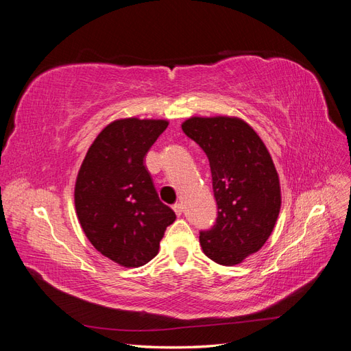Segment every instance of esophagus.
Wrapping results in <instances>:
<instances>
[{"label":"esophagus","mask_w":351,"mask_h":351,"mask_svg":"<svg viewBox=\"0 0 351 351\" xmlns=\"http://www.w3.org/2000/svg\"><path fill=\"white\" fill-rule=\"evenodd\" d=\"M173 209H174V212H176V214L180 217V215H182V212H183V206L182 205H180V204H176L174 206H173Z\"/></svg>","instance_id":"34e87169"}]
</instances>
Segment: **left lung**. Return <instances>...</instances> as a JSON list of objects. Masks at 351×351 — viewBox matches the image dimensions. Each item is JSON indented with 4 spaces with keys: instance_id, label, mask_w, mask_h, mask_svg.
Returning a JSON list of instances; mask_svg holds the SVG:
<instances>
[{
    "instance_id": "8db88e82",
    "label": "left lung",
    "mask_w": 351,
    "mask_h": 351,
    "mask_svg": "<svg viewBox=\"0 0 351 351\" xmlns=\"http://www.w3.org/2000/svg\"><path fill=\"white\" fill-rule=\"evenodd\" d=\"M182 129L209 159L218 205L215 226L199 236L202 250L214 262L234 267L256 253L277 224V168L259 134L239 117H190Z\"/></svg>"
}]
</instances>
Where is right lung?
<instances>
[{
  "label": "right lung",
  "mask_w": 351,
  "mask_h": 351,
  "mask_svg": "<svg viewBox=\"0 0 351 351\" xmlns=\"http://www.w3.org/2000/svg\"><path fill=\"white\" fill-rule=\"evenodd\" d=\"M167 127V120L158 119L114 120L90 145L76 177L74 206L84 236L125 268L154 259L167 227L176 221L143 164Z\"/></svg>",
  "instance_id": "right-lung-1"
}]
</instances>
